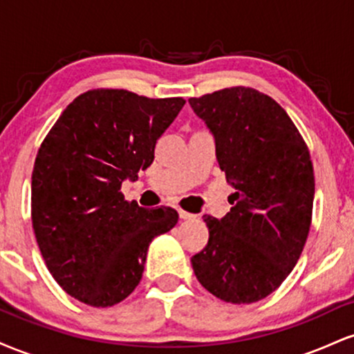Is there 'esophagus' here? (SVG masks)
<instances>
[{"label": "esophagus", "instance_id": "1", "mask_svg": "<svg viewBox=\"0 0 354 354\" xmlns=\"http://www.w3.org/2000/svg\"><path fill=\"white\" fill-rule=\"evenodd\" d=\"M178 214H180L181 219H194V218H196V214L188 213V211H183V209H178Z\"/></svg>", "mask_w": 354, "mask_h": 354}]
</instances>
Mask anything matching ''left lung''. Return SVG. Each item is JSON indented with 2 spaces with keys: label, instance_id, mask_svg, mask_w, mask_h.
I'll use <instances>...</instances> for the list:
<instances>
[{
  "label": "left lung",
  "instance_id": "obj_1",
  "mask_svg": "<svg viewBox=\"0 0 354 354\" xmlns=\"http://www.w3.org/2000/svg\"><path fill=\"white\" fill-rule=\"evenodd\" d=\"M188 103L213 135L219 168L234 188L225 216H205L209 239L191 258L193 271L223 301H259L291 273L310 233V151L286 111L256 89L226 88Z\"/></svg>",
  "mask_w": 354,
  "mask_h": 354
}]
</instances>
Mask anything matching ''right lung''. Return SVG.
Returning a JSON list of instances; mask_svg holds the SVG:
<instances>
[{
  "label": "right lung",
  "instance_id": "right-lung-1",
  "mask_svg": "<svg viewBox=\"0 0 354 354\" xmlns=\"http://www.w3.org/2000/svg\"><path fill=\"white\" fill-rule=\"evenodd\" d=\"M185 103L93 89L44 138L31 176L33 230L53 278L81 303L123 301L143 276L149 243L178 223L174 209L141 208L120 189L153 163Z\"/></svg>",
  "mask_w": 354,
  "mask_h": 354
}]
</instances>
